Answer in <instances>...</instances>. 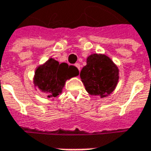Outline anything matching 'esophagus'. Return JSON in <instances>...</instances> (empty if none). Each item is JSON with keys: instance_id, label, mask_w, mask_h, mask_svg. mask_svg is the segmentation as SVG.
I'll use <instances>...</instances> for the list:
<instances>
[{"instance_id": "obj_1", "label": "esophagus", "mask_w": 151, "mask_h": 151, "mask_svg": "<svg viewBox=\"0 0 151 151\" xmlns=\"http://www.w3.org/2000/svg\"><path fill=\"white\" fill-rule=\"evenodd\" d=\"M76 66L77 67V69H78L79 71H80V70H81V65H80L79 63H76Z\"/></svg>"}]
</instances>
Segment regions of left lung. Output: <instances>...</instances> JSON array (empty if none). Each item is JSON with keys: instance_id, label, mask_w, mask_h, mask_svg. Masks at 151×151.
Segmentation results:
<instances>
[{"instance_id": "obj_1", "label": "left lung", "mask_w": 151, "mask_h": 151, "mask_svg": "<svg viewBox=\"0 0 151 151\" xmlns=\"http://www.w3.org/2000/svg\"><path fill=\"white\" fill-rule=\"evenodd\" d=\"M119 72V68L107 55L92 54L87 57L80 76L89 94L106 97L116 88Z\"/></svg>"}]
</instances>
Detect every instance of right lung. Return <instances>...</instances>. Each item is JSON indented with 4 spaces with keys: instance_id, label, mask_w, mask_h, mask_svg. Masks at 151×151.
Masks as SVG:
<instances>
[{
    "instance_id": "obj_1",
    "label": "right lung",
    "mask_w": 151,
    "mask_h": 151,
    "mask_svg": "<svg viewBox=\"0 0 151 151\" xmlns=\"http://www.w3.org/2000/svg\"><path fill=\"white\" fill-rule=\"evenodd\" d=\"M79 75L78 69L66 63L60 64L50 58L44 65L36 69L33 84L39 90L47 94V97H55L62 92L65 81Z\"/></svg>"
}]
</instances>
